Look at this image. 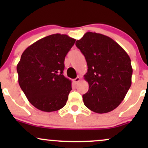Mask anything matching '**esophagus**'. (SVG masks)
I'll return each instance as SVG.
<instances>
[{
    "label": "esophagus",
    "instance_id": "esophagus-1",
    "mask_svg": "<svg viewBox=\"0 0 148 148\" xmlns=\"http://www.w3.org/2000/svg\"><path fill=\"white\" fill-rule=\"evenodd\" d=\"M80 81H81V78H80L79 76H78V77H76L75 79H74V82L75 83V84H77V83L79 82Z\"/></svg>",
    "mask_w": 148,
    "mask_h": 148
}]
</instances>
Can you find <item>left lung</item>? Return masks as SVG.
I'll return each instance as SVG.
<instances>
[{"instance_id": "8db88e82", "label": "left lung", "mask_w": 148, "mask_h": 148, "mask_svg": "<svg viewBox=\"0 0 148 148\" xmlns=\"http://www.w3.org/2000/svg\"><path fill=\"white\" fill-rule=\"evenodd\" d=\"M84 54L88 72L84 79L89 89L83 95L87 108L106 113L123 101L132 85L133 69L128 54L111 37L88 32L76 42Z\"/></svg>"}]
</instances>
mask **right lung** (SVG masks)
<instances>
[{"label": "right lung", "mask_w": 148, "mask_h": 148, "mask_svg": "<svg viewBox=\"0 0 148 148\" xmlns=\"http://www.w3.org/2000/svg\"><path fill=\"white\" fill-rule=\"evenodd\" d=\"M76 40L53 34L40 39L22 53L16 66L18 84L29 102L45 112L65 106L72 82L62 73L64 58Z\"/></svg>", "instance_id": "obj_1"}]
</instances>
